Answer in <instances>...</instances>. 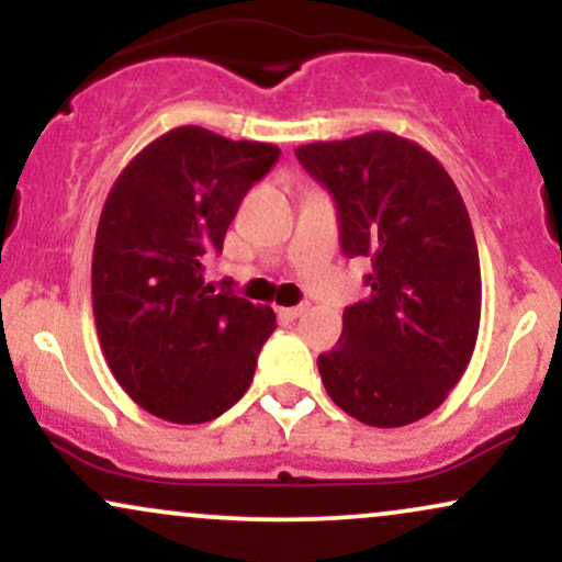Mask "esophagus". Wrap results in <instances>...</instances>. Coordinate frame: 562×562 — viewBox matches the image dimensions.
I'll return each mask as SVG.
<instances>
[{
  "mask_svg": "<svg viewBox=\"0 0 562 562\" xmlns=\"http://www.w3.org/2000/svg\"><path fill=\"white\" fill-rule=\"evenodd\" d=\"M308 312V303H301V306H288V308H277V314H280L282 319H299L303 314Z\"/></svg>",
  "mask_w": 562,
  "mask_h": 562,
  "instance_id": "esophagus-1",
  "label": "esophagus"
}]
</instances>
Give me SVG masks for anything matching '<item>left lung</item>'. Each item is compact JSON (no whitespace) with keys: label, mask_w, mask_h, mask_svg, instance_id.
Segmentation results:
<instances>
[{"label":"left lung","mask_w":562,"mask_h":562,"mask_svg":"<svg viewBox=\"0 0 562 562\" xmlns=\"http://www.w3.org/2000/svg\"><path fill=\"white\" fill-rule=\"evenodd\" d=\"M338 209L346 259L372 261L370 295L317 367L346 415L402 428L438 409L473 357L481 263L460 190L417 142L370 132L295 150Z\"/></svg>","instance_id":"8db88e82"}]
</instances>
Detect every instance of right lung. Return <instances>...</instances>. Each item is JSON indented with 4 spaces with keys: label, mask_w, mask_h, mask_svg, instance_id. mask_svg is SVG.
Returning <instances> with one entry per match:
<instances>
[{
    "label": "right lung",
    "mask_w": 562,
    "mask_h": 562,
    "mask_svg": "<svg viewBox=\"0 0 562 562\" xmlns=\"http://www.w3.org/2000/svg\"><path fill=\"white\" fill-rule=\"evenodd\" d=\"M277 158L269 142L179 126L108 192L92 254L97 335L121 389L160 420H214L254 380L274 312L205 285L203 256L222 254L245 192Z\"/></svg>",
    "instance_id": "add662e5"
}]
</instances>
